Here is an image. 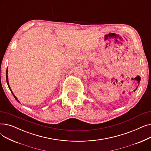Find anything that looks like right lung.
<instances>
[{
    "instance_id": "right-lung-1",
    "label": "right lung",
    "mask_w": 151,
    "mask_h": 151,
    "mask_svg": "<svg viewBox=\"0 0 151 151\" xmlns=\"http://www.w3.org/2000/svg\"><path fill=\"white\" fill-rule=\"evenodd\" d=\"M8 68H7V69H6V83H7V84H8V86H9V89H10V91H11V92L12 93V94L13 95V96H14V99L17 100L19 103H20L19 102V101L18 100V99L17 98V97H16L14 95V93H13V92H12V89H11V88H10V85H9V78H8Z\"/></svg>"
}]
</instances>
